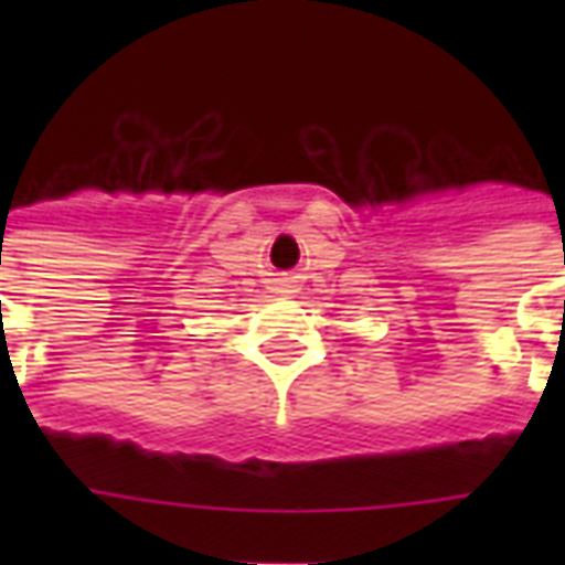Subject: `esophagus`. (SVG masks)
<instances>
[{
    "label": "esophagus",
    "mask_w": 565,
    "mask_h": 565,
    "mask_svg": "<svg viewBox=\"0 0 565 565\" xmlns=\"http://www.w3.org/2000/svg\"><path fill=\"white\" fill-rule=\"evenodd\" d=\"M278 287H281V292H290L292 281H278Z\"/></svg>",
    "instance_id": "1"
}]
</instances>
